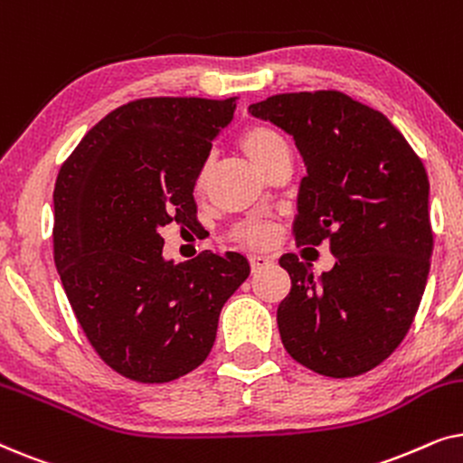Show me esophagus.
<instances>
[{"mask_svg":"<svg viewBox=\"0 0 463 463\" xmlns=\"http://www.w3.org/2000/svg\"><path fill=\"white\" fill-rule=\"evenodd\" d=\"M269 265H274V259H271V257H268V255H250V269L252 271L265 269V268H269Z\"/></svg>","mask_w":463,"mask_h":463,"instance_id":"obj_1","label":"esophagus"}]
</instances>
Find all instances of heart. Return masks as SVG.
Wrapping results in <instances>:
<instances>
[{"mask_svg": "<svg viewBox=\"0 0 463 463\" xmlns=\"http://www.w3.org/2000/svg\"><path fill=\"white\" fill-rule=\"evenodd\" d=\"M240 147H242L244 154L249 156L259 168H263L265 173H268L280 157L288 156V145L284 141V137L265 124L246 126L242 135H240ZM208 175H211V162H204L198 173V179H195V189H198L200 194L206 189ZM274 227L269 223H263V221H244V223L233 227L232 232V238L236 240L238 244L249 246V249L269 246L274 242Z\"/></svg>", "mask_w": 463, "mask_h": 463, "instance_id": "1", "label": "heart"}]
</instances>
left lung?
<instances>
[{
  "label": "left lung",
  "instance_id": "1",
  "mask_svg": "<svg viewBox=\"0 0 463 463\" xmlns=\"http://www.w3.org/2000/svg\"><path fill=\"white\" fill-rule=\"evenodd\" d=\"M295 138L307 175L297 246L331 244L320 280L288 252L290 293L278 306L282 344L325 377L375 369L407 337L426 290L434 233L420 156L383 116L339 90L274 94L249 107Z\"/></svg>",
  "mask_w": 463,
  "mask_h": 463
}]
</instances>
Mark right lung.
<instances>
[{"label":"right lung","instance_id":"1","mask_svg":"<svg viewBox=\"0 0 463 463\" xmlns=\"http://www.w3.org/2000/svg\"><path fill=\"white\" fill-rule=\"evenodd\" d=\"M236 97L130 100L86 132L54 187L52 249L62 288L107 366L138 383L204 363L221 307L250 274L238 252L164 261L160 230H194L195 179Z\"/></svg>","mask_w":463,"mask_h":463}]
</instances>
